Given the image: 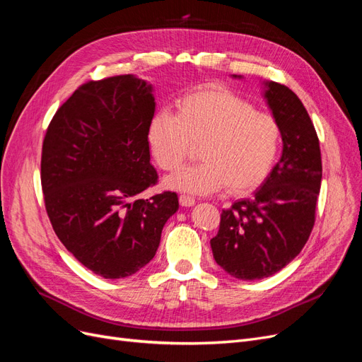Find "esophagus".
<instances>
[{
    "mask_svg": "<svg viewBox=\"0 0 362 362\" xmlns=\"http://www.w3.org/2000/svg\"><path fill=\"white\" fill-rule=\"evenodd\" d=\"M194 198H192V196H189V194H180V204L182 205V206H192V205H194Z\"/></svg>",
    "mask_w": 362,
    "mask_h": 362,
    "instance_id": "34e87169",
    "label": "esophagus"
}]
</instances>
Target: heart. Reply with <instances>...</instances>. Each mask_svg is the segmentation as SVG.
Masks as SVG:
<instances>
[{
    "label": "heart",
    "mask_w": 362,
    "mask_h": 362,
    "mask_svg": "<svg viewBox=\"0 0 362 362\" xmlns=\"http://www.w3.org/2000/svg\"><path fill=\"white\" fill-rule=\"evenodd\" d=\"M175 108L177 115L158 112L149 120L152 160L161 170L175 172L199 145L202 161L170 177L172 189L210 194L226 187L231 194H246L266 181L281 144L275 116L216 84L181 96Z\"/></svg>",
    "instance_id": "obj_1"
}]
</instances>
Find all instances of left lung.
<instances>
[{"label": "left lung", "mask_w": 362, "mask_h": 362, "mask_svg": "<svg viewBox=\"0 0 362 362\" xmlns=\"http://www.w3.org/2000/svg\"><path fill=\"white\" fill-rule=\"evenodd\" d=\"M267 103L281 127L282 157L249 199L221 214L210 240L214 259L229 275L255 281L286 267L308 242L322 182V154L313 120L287 86L270 81Z\"/></svg>", "instance_id": "1"}]
</instances>
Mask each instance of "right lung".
<instances>
[{
	"label": "right lung",
	"mask_w": 362,
	"mask_h": 362,
	"mask_svg": "<svg viewBox=\"0 0 362 362\" xmlns=\"http://www.w3.org/2000/svg\"><path fill=\"white\" fill-rule=\"evenodd\" d=\"M154 112L146 81L133 75L90 80L60 105L43 137L40 181L54 233L105 279L145 267L180 206L169 190L139 198L158 182L146 140Z\"/></svg>",
	"instance_id": "1"
}]
</instances>
